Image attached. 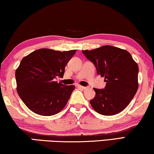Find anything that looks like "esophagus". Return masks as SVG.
I'll list each match as a JSON object with an SVG mask.
<instances>
[{"instance_id": "1", "label": "esophagus", "mask_w": 154, "mask_h": 154, "mask_svg": "<svg viewBox=\"0 0 154 154\" xmlns=\"http://www.w3.org/2000/svg\"><path fill=\"white\" fill-rule=\"evenodd\" d=\"M77 86H78V88H82V89H83V90H86V88H87V87H85V86H82L81 85H78Z\"/></svg>"}]
</instances>
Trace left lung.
I'll return each instance as SVG.
<instances>
[{
  "label": "left lung",
  "mask_w": 154,
  "mask_h": 154,
  "mask_svg": "<svg viewBox=\"0 0 154 154\" xmlns=\"http://www.w3.org/2000/svg\"><path fill=\"white\" fill-rule=\"evenodd\" d=\"M82 53L94 64L98 75L105 79L103 89L94 88L96 96L90 100L92 107L102 115L119 113L137 93V64L128 51L110 45Z\"/></svg>",
  "instance_id": "obj_1"
}]
</instances>
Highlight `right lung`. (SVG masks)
Wrapping results in <instances>:
<instances>
[{
	"label": "right lung",
	"mask_w": 154,
	"mask_h": 154,
	"mask_svg": "<svg viewBox=\"0 0 154 154\" xmlns=\"http://www.w3.org/2000/svg\"><path fill=\"white\" fill-rule=\"evenodd\" d=\"M75 52L40 49L23 58L15 72L17 91L30 110L52 116L63 109L75 86L55 79L63 77L65 67Z\"/></svg>",
	"instance_id": "obj_1"
}]
</instances>
